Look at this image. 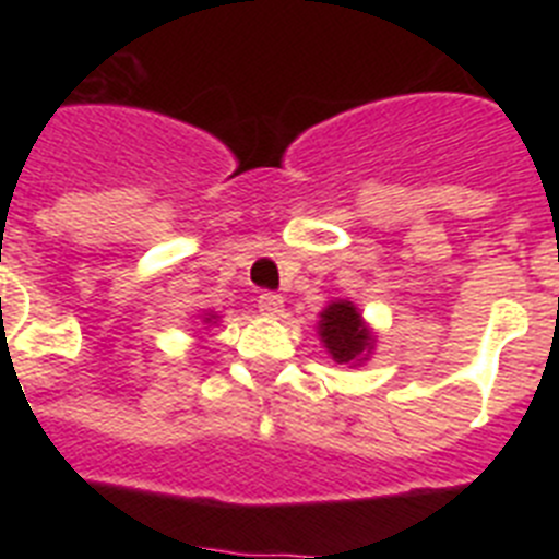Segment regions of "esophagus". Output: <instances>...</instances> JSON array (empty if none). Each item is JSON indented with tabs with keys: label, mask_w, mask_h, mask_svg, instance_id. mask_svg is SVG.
I'll use <instances>...</instances> for the list:
<instances>
[{
	"label": "esophagus",
	"mask_w": 559,
	"mask_h": 559,
	"mask_svg": "<svg viewBox=\"0 0 559 559\" xmlns=\"http://www.w3.org/2000/svg\"><path fill=\"white\" fill-rule=\"evenodd\" d=\"M283 296L274 294V290H265V294L257 296V308H260V313L265 316H280L283 313Z\"/></svg>",
	"instance_id": "obj_1"
}]
</instances>
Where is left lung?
<instances>
[{
  "instance_id": "obj_1",
  "label": "left lung",
  "mask_w": 559,
  "mask_h": 559,
  "mask_svg": "<svg viewBox=\"0 0 559 559\" xmlns=\"http://www.w3.org/2000/svg\"><path fill=\"white\" fill-rule=\"evenodd\" d=\"M324 347L330 349L338 364H349L358 358L360 353H367L372 344V335L360 322L358 310L349 302H333L322 313V324H319Z\"/></svg>"
}]
</instances>
